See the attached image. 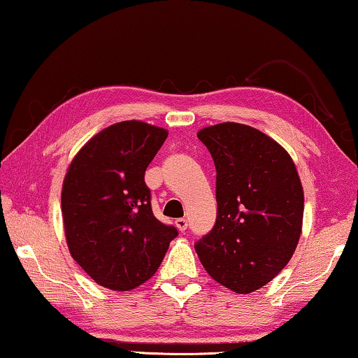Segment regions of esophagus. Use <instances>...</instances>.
<instances>
[{"mask_svg": "<svg viewBox=\"0 0 358 358\" xmlns=\"http://www.w3.org/2000/svg\"><path fill=\"white\" fill-rule=\"evenodd\" d=\"M175 226H177L180 231H186V229H188V220H186V218H178L177 221H175Z\"/></svg>", "mask_w": 358, "mask_h": 358, "instance_id": "esophagus-1", "label": "esophagus"}]
</instances>
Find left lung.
<instances>
[{
  "mask_svg": "<svg viewBox=\"0 0 358 358\" xmlns=\"http://www.w3.org/2000/svg\"><path fill=\"white\" fill-rule=\"evenodd\" d=\"M217 169V221L196 242L212 279L250 293L285 268L298 245L304 194L288 152L259 130L223 122L197 132Z\"/></svg>",
  "mask_w": 358,
  "mask_h": 358,
  "instance_id": "1",
  "label": "left lung"
}]
</instances>
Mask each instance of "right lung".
I'll list each match as a JSON object with an SVG mask.
<instances>
[{
	"mask_svg": "<svg viewBox=\"0 0 358 358\" xmlns=\"http://www.w3.org/2000/svg\"><path fill=\"white\" fill-rule=\"evenodd\" d=\"M169 132L122 121L90 138L68 167L62 217L73 259L101 287L127 292L155 275L175 226L152 215L145 172Z\"/></svg>",
	"mask_w": 358,
	"mask_h": 358,
	"instance_id": "obj_1",
	"label": "right lung"
}]
</instances>
